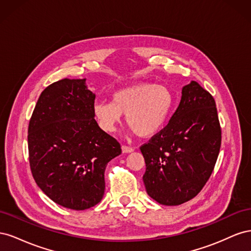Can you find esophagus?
I'll return each instance as SVG.
<instances>
[{
	"label": "esophagus",
	"instance_id": "34e87169",
	"mask_svg": "<svg viewBox=\"0 0 251 251\" xmlns=\"http://www.w3.org/2000/svg\"><path fill=\"white\" fill-rule=\"evenodd\" d=\"M121 150H123V153H125V154L132 153V151H134V149H133V148H131V147H126V146H123V147H121Z\"/></svg>",
	"mask_w": 251,
	"mask_h": 251
}]
</instances>
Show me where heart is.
Listing matches in <instances>:
<instances>
[{
  "mask_svg": "<svg viewBox=\"0 0 251 251\" xmlns=\"http://www.w3.org/2000/svg\"><path fill=\"white\" fill-rule=\"evenodd\" d=\"M175 97L165 86L136 83L117 90L112 100H100L93 104L98 126L111 133L126 114V124L139 137L153 136L165 125L174 108Z\"/></svg>",
  "mask_w": 251,
  "mask_h": 251,
  "instance_id": "b5f03b06",
  "label": "heart"
}]
</instances>
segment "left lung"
Here are the masks:
<instances>
[{"label": "left lung", "instance_id": "1", "mask_svg": "<svg viewBox=\"0 0 251 251\" xmlns=\"http://www.w3.org/2000/svg\"><path fill=\"white\" fill-rule=\"evenodd\" d=\"M220 147L221 127L214 97L192 80L182 88L180 103L168 126L140 148L148 195L168 206L193 199L209 179Z\"/></svg>", "mask_w": 251, "mask_h": 251}]
</instances>
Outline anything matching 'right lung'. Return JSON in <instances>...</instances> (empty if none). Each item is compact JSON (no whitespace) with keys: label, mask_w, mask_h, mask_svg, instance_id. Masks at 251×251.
<instances>
[{"label":"right lung","mask_w":251,"mask_h":251,"mask_svg":"<svg viewBox=\"0 0 251 251\" xmlns=\"http://www.w3.org/2000/svg\"><path fill=\"white\" fill-rule=\"evenodd\" d=\"M95 94L86 78L53 82L39 97L28 127L29 162L36 184L55 203L85 210L104 194V170L120 144L94 119Z\"/></svg>","instance_id":"1"}]
</instances>
